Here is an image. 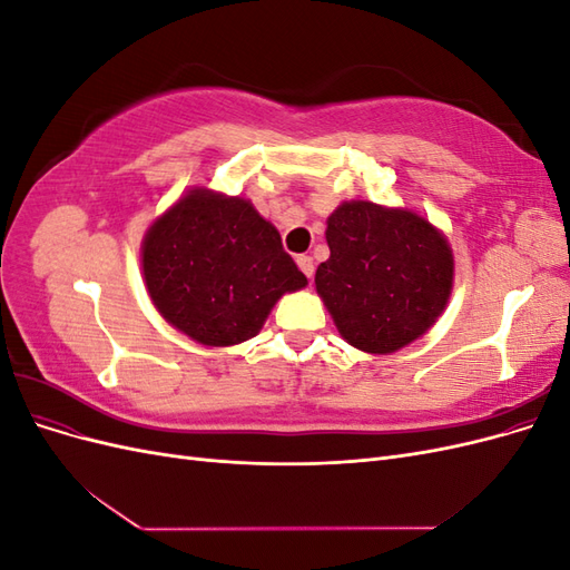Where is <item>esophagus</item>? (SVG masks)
<instances>
[{
  "label": "esophagus",
  "instance_id": "34e87169",
  "mask_svg": "<svg viewBox=\"0 0 570 570\" xmlns=\"http://www.w3.org/2000/svg\"><path fill=\"white\" fill-rule=\"evenodd\" d=\"M297 266H299V271L306 275L308 281L314 278V268H316V266H314V258H312V256L299 254V256H297Z\"/></svg>",
  "mask_w": 570,
  "mask_h": 570
}]
</instances>
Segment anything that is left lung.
<instances>
[{
  "instance_id": "left-lung-1",
  "label": "left lung",
  "mask_w": 570,
  "mask_h": 570,
  "mask_svg": "<svg viewBox=\"0 0 570 570\" xmlns=\"http://www.w3.org/2000/svg\"><path fill=\"white\" fill-rule=\"evenodd\" d=\"M331 258L316 289L340 335L368 354H392L428 333L454 283L446 237L409 209L342 202L327 216Z\"/></svg>"
}]
</instances>
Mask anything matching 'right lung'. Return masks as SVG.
Wrapping results in <instances>:
<instances>
[{
	"mask_svg": "<svg viewBox=\"0 0 570 570\" xmlns=\"http://www.w3.org/2000/svg\"><path fill=\"white\" fill-rule=\"evenodd\" d=\"M147 292L159 314L204 347L262 331L273 304L306 285L281 233L249 199L189 189L142 243Z\"/></svg>",
	"mask_w": 570,
	"mask_h": 570,
	"instance_id": "1",
	"label": "right lung"
}]
</instances>
